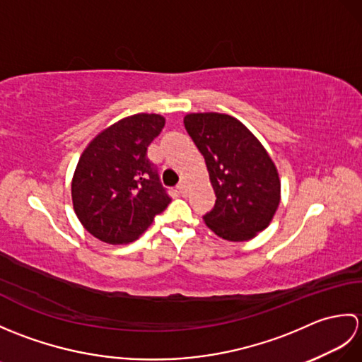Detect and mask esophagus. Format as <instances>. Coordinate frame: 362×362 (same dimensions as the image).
I'll return each mask as SVG.
<instances>
[{"label":"esophagus","mask_w":362,"mask_h":362,"mask_svg":"<svg viewBox=\"0 0 362 362\" xmlns=\"http://www.w3.org/2000/svg\"><path fill=\"white\" fill-rule=\"evenodd\" d=\"M187 182L185 180H182L180 183H179V185H177V189H179V193L180 194H187Z\"/></svg>","instance_id":"34e87169"}]
</instances>
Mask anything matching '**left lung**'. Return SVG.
Wrapping results in <instances>:
<instances>
[{"label": "left lung", "mask_w": 362, "mask_h": 362, "mask_svg": "<svg viewBox=\"0 0 362 362\" xmlns=\"http://www.w3.org/2000/svg\"><path fill=\"white\" fill-rule=\"evenodd\" d=\"M187 132L205 158L216 194L206 227L227 241H247L271 224L280 204V177L258 138L224 113H189Z\"/></svg>", "instance_id": "1"}]
</instances>
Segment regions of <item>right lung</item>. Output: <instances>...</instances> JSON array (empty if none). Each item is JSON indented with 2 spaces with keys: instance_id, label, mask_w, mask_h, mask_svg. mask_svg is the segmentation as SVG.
Instances as JSON below:
<instances>
[{
  "instance_id": "1",
  "label": "right lung",
  "mask_w": 362,
  "mask_h": 362,
  "mask_svg": "<svg viewBox=\"0 0 362 362\" xmlns=\"http://www.w3.org/2000/svg\"><path fill=\"white\" fill-rule=\"evenodd\" d=\"M163 127L161 115L136 113L104 129L82 152L71 182L73 206L98 240L135 241L171 202L148 158V146Z\"/></svg>"
}]
</instances>
